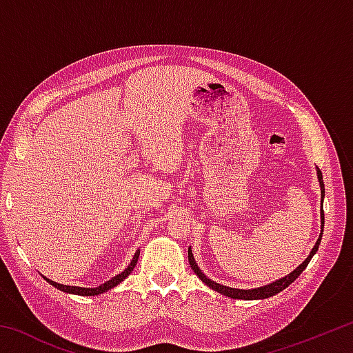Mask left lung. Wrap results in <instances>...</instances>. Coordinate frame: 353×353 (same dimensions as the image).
Here are the masks:
<instances>
[{"label":"left lung","mask_w":353,"mask_h":353,"mask_svg":"<svg viewBox=\"0 0 353 353\" xmlns=\"http://www.w3.org/2000/svg\"><path fill=\"white\" fill-rule=\"evenodd\" d=\"M316 174H318V181H319V187H321V235L318 238V241L313 246V249L310 250V254L305 260H303L301 265H299L294 271H291L288 276H285L282 279L276 280V282L272 283H268V285H263L259 286V288H250V290H240V288H230V286H225V285H221L213 282L212 279H208L204 272L199 270L198 263H196L193 252H191V248H188V261H190V266L191 270L194 271L196 276H198L202 282H204L208 288H212L213 291H218L221 292L223 296L227 297H232V299H243V301H259V299H268L271 296H276L277 292L283 291L286 286L291 285L294 280L301 276V272L305 270L307 265L310 263V260L313 259V255L318 252L319 249V244L322 240V232H324V210H322V204H324V196H325V188H324V181H322V172L321 170L316 166Z\"/></svg>","instance_id":"1"}]
</instances>
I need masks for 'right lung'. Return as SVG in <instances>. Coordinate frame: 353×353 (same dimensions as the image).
Returning a JSON list of instances; mask_svg holds the SVG:
<instances>
[{"label": "right lung", "instance_id": "obj_1", "mask_svg": "<svg viewBox=\"0 0 353 353\" xmlns=\"http://www.w3.org/2000/svg\"><path fill=\"white\" fill-rule=\"evenodd\" d=\"M139 255H140V250L137 249V252H135V255L132 256V260H130L129 266L126 268V270H124L121 274H118V276L112 277L110 280H107L105 283L97 286V288H83V286H70V285H62V283H57V282H54V280L48 279V277H45V276H43V279L46 280L48 283L54 286V288L61 290V291H63V292H68V294H76V296H98V294H103V292L109 291V290H112V288H115L117 285L121 283L123 280L126 279V277L129 276V274L134 271V268H135V265H137V261H139Z\"/></svg>", "mask_w": 353, "mask_h": 353}]
</instances>
